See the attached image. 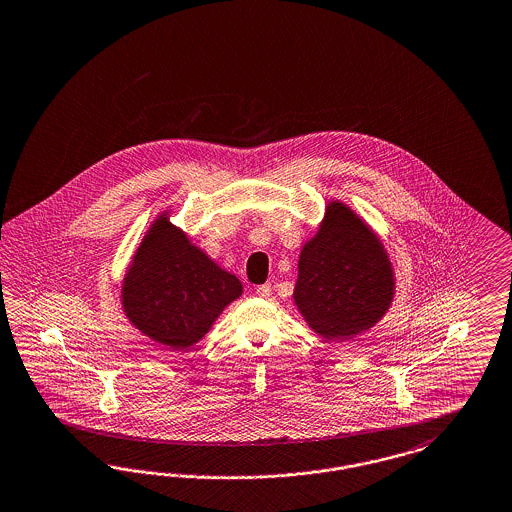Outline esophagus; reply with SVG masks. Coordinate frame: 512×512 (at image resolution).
Masks as SVG:
<instances>
[{
	"instance_id": "obj_1",
	"label": "esophagus",
	"mask_w": 512,
	"mask_h": 512,
	"mask_svg": "<svg viewBox=\"0 0 512 512\" xmlns=\"http://www.w3.org/2000/svg\"><path fill=\"white\" fill-rule=\"evenodd\" d=\"M255 293H257L259 297H263V299H268L270 293H272V286H270V284H263V286H259L255 289Z\"/></svg>"
}]
</instances>
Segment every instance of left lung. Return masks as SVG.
<instances>
[{"label": "left lung", "instance_id": "8db88e82", "mask_svg": "<svg viewBox=\"0 0 512 512\" xmlns=\"http://www.w3.org/2000/svg\"><path fill=\"white\" fill-rule=\"evenodd\" d=\"M394 295L389 257L347 205H328L318 234L299 257L295 305L328 341H347L387 312Z\"/></svg>", "mask_w": 512, "mask_h": 512}]
</instances>
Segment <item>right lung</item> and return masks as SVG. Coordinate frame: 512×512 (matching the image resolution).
<instances>
[{"label":"right lung","mask_w":512,"mask_h":512,"mask_svg":"<svg viewBox=\"0 0 512 512\" xmlns=\"http://www.w3.org/2000/svg\"><path fill=\"white\" fill-rule=\"evenodd\" d=\"M240 295V280L192 246L165 215L144 236L122 289L131 324L177 350L198 343Z\"/></svg>","instance_id":"add662e5"}]
</instances>
